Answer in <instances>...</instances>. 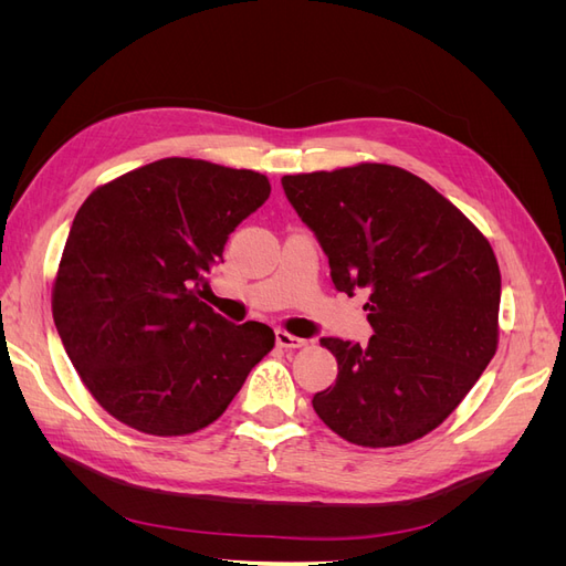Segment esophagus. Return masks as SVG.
Instances as JSON below:
<instances>
[{"mask_svg": "<svg viewBox=\"0 0 566 566\" xmlns=\"http://www.w3.org/2000/svg\"><path fill=\"white\" fill-rule=\"evenodd\" d=\"M276 345H279V347H285V349H297V347H304V345H306V339L290 335V333H285V331H276Z\"/></svg>", "mask_w": 566, "mask_h": 566, "instance_id": "34e87169", "label": "esophagus"}]
</instances>
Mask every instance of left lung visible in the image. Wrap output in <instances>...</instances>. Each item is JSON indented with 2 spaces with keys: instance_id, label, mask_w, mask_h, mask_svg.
<instances>
[{
  "instance_id": "1",
  "label": "left lung",
  "mask_w": 566,
  "mask_h": 566,
  "mask_svg": "<svg viewBox=\"0 0 566 566\" xmlns=\"http://www.w3.org/2000/svg\"><path fill=\"white\" fill-rule=\"evenodd\" d=\"M339 293L364 290L368 345L323 337L337 380L312 406L358 447H401L465 399L499 345L501 271L486 238L420 177L364 163L283 177Z\"/></svg>"
}]
</instances>
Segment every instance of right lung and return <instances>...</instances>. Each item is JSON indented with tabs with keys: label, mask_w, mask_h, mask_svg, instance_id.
<instances>
[{
	"label": "right lung",
	"mask_w": 566,
	"mask_h": 566,
	"mask_svg": "<svg viewBox=\"0 0 566 566\" xmlns=\"http://www.w3.org/2000/svg\"><path fill=\"white\" fill-rule=\"evenodd\" d=\"M269 193L252 169L165 158L84 200L51 306L67 358L113 418L158 437L198 432L271 352L269 325H235L198 297Z\"/></svg>",
	"instance_id": "1"
}]
</instances>
